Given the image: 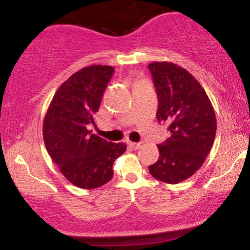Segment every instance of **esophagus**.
<instances>
[{"label":"esophagus","instance_id":"1","mask_svg":"<svg viewBox=\"0 0 250 250\" xmlns=\"http://www.w3.org/2000/svg\"><path fill=\"white\" fill-rule=\"evenodd\" d=\"M128 146L131 149H139L141 147V143H137V142H128Z\"/></svg>","mask_w":250,"mask_h":250}]
</instances>
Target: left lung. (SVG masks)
Returning a JSON list of instances; mask_svg holds the SVG:
<instances>
[{
  "mask_svg": "<svg viewBox=\"0 0 250 250\" xmlns=\"http://www.w3.org/2000/svg\"><path fill=\"white\" fill-rule=\"evenodd\" d=\"M148 68L159 99L157 121L167 122L171 133L157 146L160 157L149 166V173L176 185L206 161L216 134V116L207 93L189 71L166 61L153 62Z\"/></svg>",
  "mask_w": 250,
  "mask_h": 250,
  "instance_id": "1",
  "label": "left lung"
}]
</instances>
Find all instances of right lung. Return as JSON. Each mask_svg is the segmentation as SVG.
I'll use <instances>...</instances> for the list:
<instances>
[{"label":"right lung","mask_w":250,"mask_h":250,"mask_svg":"<svg viewBox=\"0 0 250 250\" xmlns=\"http://www.w3.org/2000/svg\"><path fill=\"white\" fill-rule=\"evenodd\" d=\"M113 73V67L100 64L76 71L57 89L43 121L48 154L63 176L82 189L113 179V163L127 149L125 143L108 142L89 130Z\"/></svg>","instance_id":"obj_1"}]
</instances>
